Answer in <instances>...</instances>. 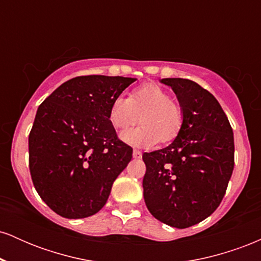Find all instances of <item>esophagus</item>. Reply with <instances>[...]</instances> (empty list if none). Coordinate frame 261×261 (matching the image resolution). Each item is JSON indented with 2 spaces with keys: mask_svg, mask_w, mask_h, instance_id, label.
<instances>
[{
  "mask_svg": "<svg viewBox=\"0 0 261 261\" xmlns=\"http://www.w3.org/2000/svg\"><path fill=\"white\" fill-rule=\"evenodd\" d=\"M133 157L135 158V160H140V158L142 157V153H141V151H139V149H134Z\"/></svg>",
  "mask_w": 261,
  "mask_h": 261,
  "instance_id": "esophagus-1",
  "label": "esophagus"
}]
</instances>
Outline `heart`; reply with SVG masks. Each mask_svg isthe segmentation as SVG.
<instances>
[{"mask_svg":"<svg viewBox=\"0 0 261 261\" xmlns=\"http://www.w3.org/2000/svg\"><path fill=\"white\" fill-rule=\"evenodd\" d=\"M141 126L121 134V140L135 147H152L158 141L170 142L182 124L180 108L169 100V94L154 83H145L128 98L116 97L109 109V120L116 130H126L139 121Z\"/></svg>","mask_w":261,"mask_h":261,"instance_id":"heart-1","label":"heart"}]
</instances>
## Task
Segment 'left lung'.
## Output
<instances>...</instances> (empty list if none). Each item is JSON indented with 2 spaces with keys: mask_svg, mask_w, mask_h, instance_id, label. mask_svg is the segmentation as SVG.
Listing matches in <instances>:
<instances>
[{
  "mask_svg": "<svg viewBox=\"0 0 261 261\" xmlns=\"http://www.w3.org/2000/svg\"><path fill=\"white\" fill-rule=\"evenodd\" d=\"M178 98L182 124L166 148L143 153V197L161 222L188 228L207 218L226 194L234 167V139L216 98L196 82L162 79Z\"/></svg>",
  "mask_w": 261,
  "mask_h": 261,
  "instance_id": "left-lung-1",
  "label": "left lung"
}]
</instances>
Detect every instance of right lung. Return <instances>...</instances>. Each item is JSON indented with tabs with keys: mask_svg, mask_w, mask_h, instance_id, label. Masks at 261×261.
Listing matches in <instances>:
<instances>
[{
	"mask_svg": "<svg viewBox=\"0 0 261 261\" xmlns=\"http://www.w3.org/2000/svg\"><path fill=\"white\" fill-rule=\"evenodd\" d=\"M136 79L81 76L62 83L38 108L29 134V169L39 196L66 218L106 205L133 158L109 120L112 101Z\"/></svg>",
	"mask_w": 261,
	"mask_h": 261,
	"instance_id": "add662e5",
	"label": "right lung"
}]
</instances>
